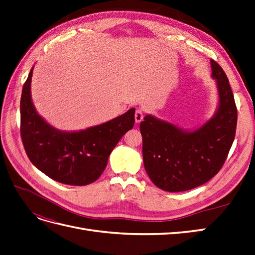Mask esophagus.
I'll list each match as a JSON object with an SVG mask.
<instances>
[{"label": "esophagus", "mask_w": 255, "mask_h": 255, "mask_svg": "<svg viewBox=\"0 0 255 255\" xmlns=\"http://www.w3.org/2000/svg\"><path fill=\"white\" fill-rule=\"evenodd\" d=\"M142 119H143V112H142V110H140V109L136 110V112H135V121H136V123L141 122Z\"/></svg>", "instance_id": "1"}]
</instances>
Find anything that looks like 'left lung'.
Listing matches in <instances>:
<instances>
[{
	"label": "left lung",
	"mask_w": 255,
	"mask_h": 255,
	"mask_svg": "<svg viewBox=\"0 0 255 255\" xmlns=\"http://www.w3.org/2000/svg\"><path fill=\"white\" fill-rule=\"evenodd\" d=\"M218 91L213 117L195 129L146 115L140 122L143 165L151 181L165 191H185L210 181L225 164L235 138L237 110L222 68L211 60Z\"/></svg>",
	"instance_id": "obj_1"
}]
</instances>
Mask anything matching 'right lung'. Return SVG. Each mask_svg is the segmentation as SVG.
<instances>
[{
  "label": "right lung",
  "mask_w": 255,
  "mask_h": 255,
  "mask_svg": "<svg viewBox=\"0 0 255 255\" xmlns=\"http://www.w3.org/2000/svg\"><path fill=\"white\" fill-rule=\"evenodd\" d=\"M33 69L23 85L20 101L21 137L29 160L59 183L84 186L97 181L121 137L133 128L135 109L85 129H57L35 109L30 95Z\"/></svg>",
  "instance_id": "right-lung-1"
}]
</instances>
